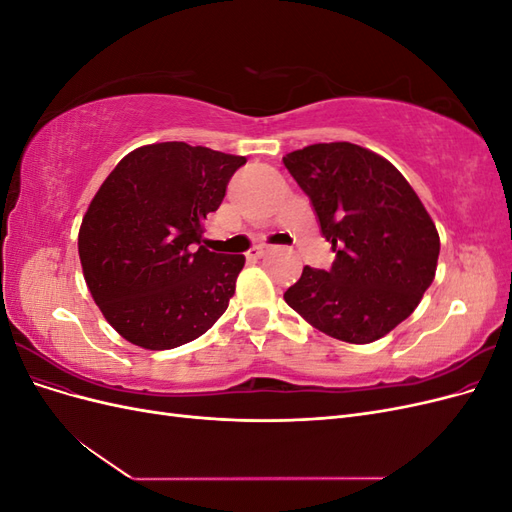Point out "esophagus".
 <instances>
[{
  "mask_svg": "<svg viewBox=\"0 0 512 512\" xmlns=\"http://www.w3.org/2000/svg\"><path fill=\"white\" fill-rule=\"evenodd\" d=\"M269 252V245H256V247H252L250 250V254H247V258L250 260H258V258H262Z\"/></svg>",
  "mask_w": 512,
  "mask_h": 512,
  "instance_id": "34e87169",
  "label": "esophagus"
}]
</instances>
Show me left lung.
<instances>
[{
	"label": "left lung",
	"instance_id": "8db88e82",
	"mask_svg": "<svg viewBox=\"0 0 512 512\" xmlns=\"http://www.w3.org/2000/svg\"><path fill=\"white\" fill-rule=\"evenodd\" d=\"M284 166L335 252L329 271L303 269L286 303L335 339L376 342L414 312L436 277V224L404 175L359 145H307L286 153Z\"/></svg>",
	"mask_w": 512,
	"mask_h": 512
}]
</instances>
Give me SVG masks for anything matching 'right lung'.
Returning a JSON list of instances; mask_svg holds the SVG:
<instances>
[{"label": "right lung", "mask_w": 512, "mask_h": 512, "mask_svg": "<svg viewBox=\"0 0 512 512\" xmlns=\"http://www.w3.org/2000/svg\"><path fill=\"white\" fill-rule=\"evenodd\" d=\"M245 162L177 141L138 147L91 200L79 232L83 275L108 324L130 344L177 348L226 312L245 258L200 243L207 215Z\"/></svg>", "instance_id": "1"}]
</instances>
